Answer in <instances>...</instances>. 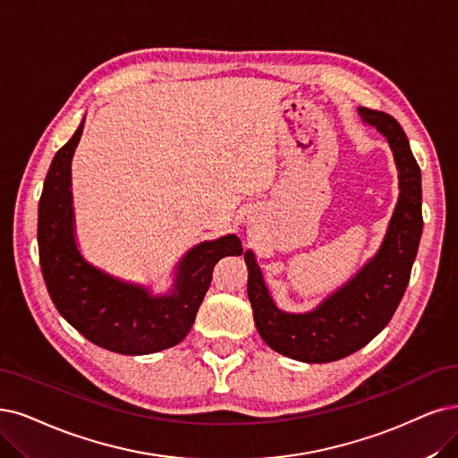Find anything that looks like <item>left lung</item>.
I'll return each mask as SVG.
<instances>
[{
    "mask_svg": "<svg viewBox=\"0 0 458 458\" xmlns=\"http://www.w3.org/2000/svg\"><path fill=\"white\" fill-rule=\"evenodd\" d=\"M362 121L386 138L398 169V201L381 247L357 274L306 313L277 308L252 250L245 252L247 296L255 327L283 357L325 364L362 349L388 325L410 283L422 233L420 169L408 135L391 114L359 107Z\"/></svg>",
    "mask_w": 458,
    "mask_h": 458,
    "instance_id": "obj_1",
    "label": "left lung"
}]
</instances>
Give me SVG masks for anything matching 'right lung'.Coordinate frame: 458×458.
Here are the masks:
<instances>
[{
  "instance_id": "add662e5",
  "label": "right lung",
  "mask_w": 458,
  "mask_h": 458,
  "mask_svg": "<svg viewBox=\"0 0 458 458\" xmlns=\"http://www.w3.org/2000/svg\"><path fill=\"white\" fill-rule=\"evenodd\" d=\"M84 121L53 158L43 184L38 218L39 262L50 300L79 334L118 354H150L174 347L191 332L215 264L240 257L235 233L194 245L179 260L172 291L118 279L81 255L75 240L72 160Z\"/></svg>"
}]
</instances>
